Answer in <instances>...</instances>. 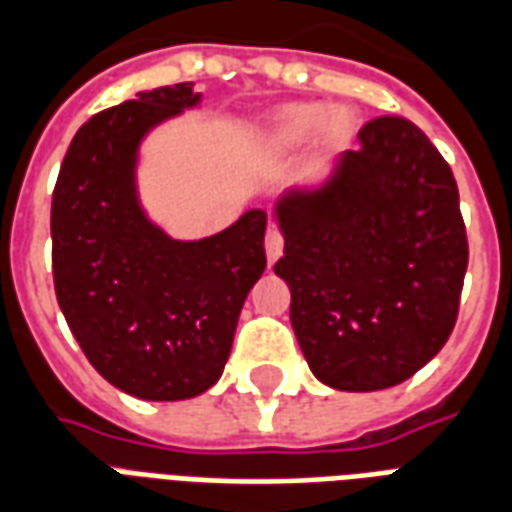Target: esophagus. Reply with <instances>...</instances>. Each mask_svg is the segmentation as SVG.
I'll return each mask as SVG.
<instances>
[{"instance_id": "obj_1", "label": "esophagus", "mask_w": 512, "mask_h": 512, "mask_svg": "<svg viewBox=\"0 0 512 512\" xmlns=\"http://www.w3.org/2000/svg\"><path fill=\"white\" fill-rule=\"evenodd\" d=\"M282 246H285V241H282V235H279V230H274V227H268V233H266V257H268V263H277L279 255H282Z\"/></svg>"}]
</instances>
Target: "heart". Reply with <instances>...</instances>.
Instances as JSON below:
<instances>
[{
  "mask_svg": "<svg viewBox=\"0 0 512 512\" xmlns=\"http://www.w3.org/2000/svg\"><path fill=\"white\" fill-rule=\"evenodd\" d=\"M315 134L323 145H343L354 134V117L348 109H326L318 101H296V104L279 106L268 120V142L277 150L307 142Z\"/></svg>",
  "mask_w": 512,
  "mask_h": 512,
  "instance_id": "heart-1",
  "label": "heart"
}]
</instances>
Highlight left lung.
I'll list each match as a JSON object with an SVG mask.
<instances>
[{"label":"left lung","mask_w":512,"mask_h":512,"mask_svg":"<svg viewBox=\"0 0 512 512\" xmlns=\"http://www.w3.org/2000/svg\"><path fill=\"white\" fill-rule=\"evenodd\" d=\"M329 183L277 202L290 323L318 381L403 384L458 321L469 244L450 164L406 117H376Z\"/></svg>","instance_id":"left-lung-1"}]
</instances>
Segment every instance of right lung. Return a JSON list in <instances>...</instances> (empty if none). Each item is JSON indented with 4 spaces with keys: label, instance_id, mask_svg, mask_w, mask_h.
Here are the masks:
<instances>
[{
    "label": "right lung",
    "instance_id": "right-lung-1",
    "mask_svg": "<svg viewBox=\"0 0 512 512\" xmlns=\"http://www.w3.org/2000/svg\"><path fill=\"white\" fill-rule=\"evenodd\" d=\"M200 104L191 82L139 93L84 123L51 197L57 301L90 365L142 400H186L222 376L246 293L266 268V211L172 241L136 200V150Z\"/></svg>",
    "mask_w": 512,
    "mask_h": 512
}]
</instances>
